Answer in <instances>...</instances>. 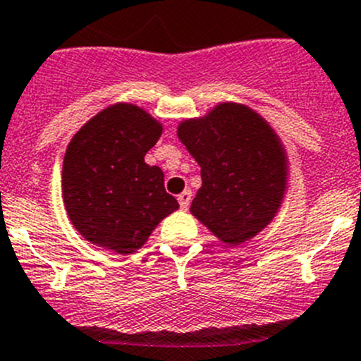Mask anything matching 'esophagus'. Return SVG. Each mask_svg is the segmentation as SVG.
<instances>
[{"label": "esophagus", "instance_id": "obj_1", "mask_svg": "<svg viewBox=\"0 0 361 361\" xmlns=\"http://www.w3.org/2000/svg\"><path fill=\"white\" fill-rule=\"evenodd\" d=\"M177 200H178V205H180V209H183V211H186L191 204V191L190 190L183 191V193L178 195Z\"/></svg>", "mask_w": 361, "mask_h": 361}]
</instances>
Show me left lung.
Returning <instances> with one entry per match:
<instances>
[{"mask_svg":"<svg viewBox=\"0 0 361 361\" xmlns=\"http://www.w3.org/2000/svg\"><path fill=\"white\" fill-rule=\"evenodd\" d=\"M177 136L202 168L191 214L228 246L262 232L289 184L286 147L269 122L246 104L219 102L204 116L183 120Z\"/></svg>","mask_w":361,"mask_h":361,"instance_id":"1","label":"left lung"}]
</instances>
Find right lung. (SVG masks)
I'll return each instance as SVG.
<instances>
[{
  "label": "right lung",
  "mask_w": 361,
  "mask_h": 361,
  "mask_svg": "<svg viewBox=\"0 0 361 361\" xmlns=\"http://www.w3.org/2000/svg\"><path fill=\"white\" fill-rule=\"evenodd\" d=\"M163 123L131 102L92 116L68 142L61 197L74 228L118 255L142 248L152 230L178 209L164 191V173L145 163Z\"/></svg>",
  "instance_id": "right-lung-1"
}]
</instances>
